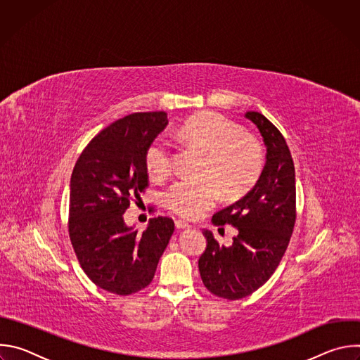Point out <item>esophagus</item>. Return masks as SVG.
Returning a JSON list of instances; mask_svg holds the SVG:
<instances>
[{"label": "esophagus", "mask_w": 360, "mask_h": 360, "mask_svg": "<svg viewBox=\"0 0 360 360\" xmlns=\"http://www.w3.org/2000/svg\"><path fill=\"white\" fill-rule=\"evenodd\" d=\"M175 226H176V229H185V228H191V225H189L188 222L182 221V219H178V221H175Z\"/></svg>", "instance_id": "1"}]
</instances>
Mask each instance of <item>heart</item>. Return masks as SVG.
Listing matches in <instances>:
<instances>
[{"label": "heart", "mask_w": 360, "mask_h": 360, "mask_svg": "<svg viewBox=\"0 0 360 360\" xmlns=\"http://www.w3.org/2000/svg\"><path fill=\"white\" fill-rule=\"evenodd\" d=\"M191 148L205 153L202 181H178L164 195L167 207L184 217L198 218L219 200L245 195L258 181L264 168L262 146L243 128L222 114L207 111L186 120L178 131ZM149 176L162 181L172 174L174 152L165 138L153 139L145 150Z\"/></svg>", "instance_id": "heart-1"}]
</instances>
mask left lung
Masks as SVG:
<instances>
[{"instance_id": "1", "label": "left lung", "mask_w": 360, "mask_h": 360, "mask_svg": "<svg viewBox=\"0 0 360 360\" xmlns=\"http://www.w3.org/2000/svg\"><path fill=\"white\" fill-rule=\"evenodd\" d=\"M245 117L258 127L265 146L266 164L255 186L212 222L238 229L231 246H221L208 229L207 249L198 266L203 285L214 295L236 300L259 289L275 272L289 245L296 221L295 167L279 129L262 114Z\"/></svg>"}]
</instances>
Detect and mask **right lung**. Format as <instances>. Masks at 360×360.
<instances>
[{
    "label": "right lung",
    "instance_id": "right-lung-1",
    "mask_svg": "<svg viewBox=\"0 0 360 360\" xmlns=\"http://www.w3.org/2000/svg\"><path fill=\"white\" fill-rule=\"evenodd\" d=\"M168 125L167 112H135L102 129L79 155L70 184L68 231L78 262L99 288L121 296L146 288L175 225L152 218L143 232L124 222L148 186L145 150Z\"/></svg>",
    "mask_w": 360,
    "mask_h": 360
}]
</instances>
